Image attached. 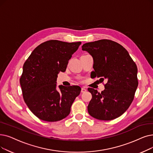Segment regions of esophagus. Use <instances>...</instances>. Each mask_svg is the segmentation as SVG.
Wrapping results in <instances>:
<instances>
[{
  "label": "esophagus",
  "instance_id": "1",
  "mask_svg": "<svg viewBox=\"0 0 153 153\" xmlns=\"http://www.w3.org/2000/svg\"><path fill=\"white\" fill-rule=\"evenodd\" d=\"M86 91H87V89H86L85 88H81V92H82V93L85 92Z\"/></svg>",
  "mask_w": 153,
  "mask_h": 153
}]
</instances>
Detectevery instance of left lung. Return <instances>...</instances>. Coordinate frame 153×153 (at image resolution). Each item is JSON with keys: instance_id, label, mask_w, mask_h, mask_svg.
Returning <instances> with one entry per match:
<instances>
[{"instance_id": "left-lung-1", "label": "left lung", "mask_w": 153, "mask_h": 153, "mask_svg": "<svg viewBox=\"0 0 153 153\" xmlns=\"http://www.w3.org/2000/svg\"><path fill=\"white\" fill-rule=\"evenodd\" d=\"M82 50L93 57L92 78L99 77L101 82L107 81L101 93L88 88L92 94L88 106L89 114L103 121L121 116L133 101L137 88L136 64L124 47L111 40L85 43Z\"/></svg>"}]
</instances>
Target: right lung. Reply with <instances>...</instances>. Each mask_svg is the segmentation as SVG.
Segmentation results:
<instances>
[{
  "mask_svg": "<svg viewBox=\"0 0 153 153\" xmlns=\"http://www.w3.org/2000/svg\"><path fill=\"white\" fill-rule=\"evenodd\" d=\"M81 44L51 40L39 45L24 62L20 78L24 100L41 120L56 122L67 117L80 94L78 85H61L57 90L56 81L59 72L65 71L69 60Z\"/></svg>",
  "mask_w": 153,
  "mask_h": 153,
  "instance_id": "add662e5",
  "label": "right lung"
}]
</instances>
